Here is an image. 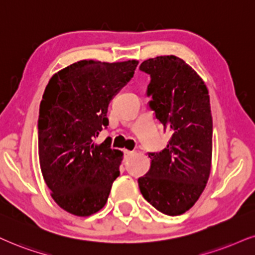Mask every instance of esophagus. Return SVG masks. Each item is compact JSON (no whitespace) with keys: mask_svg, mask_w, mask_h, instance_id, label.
<instances>
[{"mask_svg":"<svg viewBox=\"0 0 255 255\" xmlns=\"http://www.w3.org/2000/svg\"><path fill=\"white\" fill-rule=\"evenodd\" d=\"M133 155V151H130V150H124V156L125 158H128V157L132 156Z\"/></svg>","mask_w":255,"mask_h":255,"instance_id":"1","label":"esophagus"}]
</instances>
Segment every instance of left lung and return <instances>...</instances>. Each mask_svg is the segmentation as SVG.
<instances>
[{"mask_svg": "<svg viewBox=\"0 0 255 255\" xmlns=\"http://www.w3.org/2000/svg\"><path fill=\"white\" fill-rule=\"evenodd\" d=\"M139 70L150 74V109L170 132L161 152L149 153L151 165L138 185L143 197L163 214L176 216L199 200L212 168L213 119L204 81L175 55L147 59Z\"/></svg>", "mask_w": 255, "mask_h": 255, "instance_id": "left-lung-1", "label": "left lung"}]
</instances>
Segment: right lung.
Instances as JSON below:
<instances>
[{"mask_svg": "<svg viewBox=\"0 0 255 255\" xmlns=\"http://www.w3.org/2000/svg\"><path fill=\"white\" fill-rule=\"evenodd\" d=\"M137 65L80 60L46 86L37 122L40 166L53 200L70 214L90 216L108 202L123 152L111 149L110 138L94 139L108 128L109 104Z\"/></svg>", "mask_w": 255, "mask_h": 255, "instance_id": "right-lung-1", "label": "right lung"}]
</instances>
